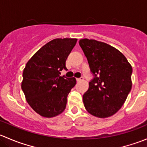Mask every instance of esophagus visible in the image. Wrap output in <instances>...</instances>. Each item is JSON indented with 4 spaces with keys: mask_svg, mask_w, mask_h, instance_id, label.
I'll list each match as a JSON object with an SVG mask.
<instances>
[{
    "mask_svg": "<svg viewBox=\"0 0 147 147\" xmlns=\"http://www.w3.org/2000/svg\"><path fill=\"white\" fill-rule=\"evenodd\" d=\"M83 79H84V78H83V77H80V78H76V80H77V82H80V81L83 80Z\"/></svg>",
    "mask_w": 147,
    "mask_h": 147,
    "instance_id": "esophagus-1",
    "label": "esophagus"
}]
</instances>
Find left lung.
Segmentation results:
<instances>
[{
  "instance_id": "1",
  "label": "left lung",
  "mask_w": 147,
  "mask_h": 147,
  "mask_svg": "<svg viewBox=\"0 0 147 147\" xmlns=\"http://www.w3.org/2000/svg\"><path fill=\"white\" fill-rule=\"evenodd\" d=\"M79 44L94 76L83 94L84 107L93 116L109 117L119 110L131 91L132 67L121 52L108 44L87 38Z\"/></svg>"
}]
</instances>
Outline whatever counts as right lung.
Wrapping results in <instances>:
<instances>
[{"label":"right lung","mask_w":147,"mask_h":147,"mask_svg":"<svg viewBox=\"0 0 147 147\" xmlns=\"http://www.w3.org/2000/svg\"><path fill=\"white\" fill-rule=\"evenodd\" d=\"M78 39L57 38L42 46L26 65L22 90L35 112L44 117H53L65 110L67 98L76 84L75 78L60 77L67 70L65 62Z\"/></svg>","instance_id":"1"}]
</instances>
